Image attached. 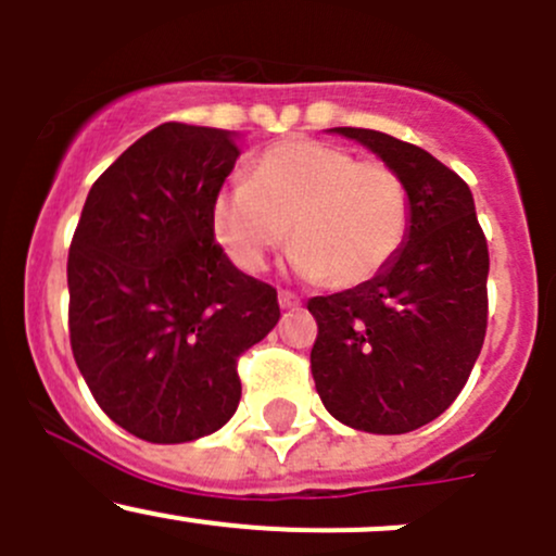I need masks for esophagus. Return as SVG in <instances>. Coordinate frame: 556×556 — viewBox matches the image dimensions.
Here are the masks:
<instances>
[{"mask_svg": "<svg viewBox=\"0 0 556 556\" xmlns=\"http://www.w3.org/2000/svg\"><path fill=\"white\" fill-rule=\"evenodd\" d=\"M279 306H282L285 312H288V309H299L301 301L295 299L293 293H288V290H282V293H279Z\"/></svg>", "mask_w": 556, "mask_h": 556, "instance_id": "esophagus-1", "label": "esophagus"}]
</instances>
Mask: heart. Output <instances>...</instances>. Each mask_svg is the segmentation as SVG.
I'll use <instances>...</instances> for the list:
<instances>
[{
	"label": "heart",
	"mask_w": 556,
	"mask_h": 556,
	"mask_svg": "<svg viewBox=\"0 0 556 556\" xmlns=\"http://www.w3.org/2000/svg\"><path fill=\"white\" fill-rule=\"evenodd\" d=\"M212 231L242 271H263L290 226L295 271L336 290L363 288L395 261L412 206L397 172L319 139L263 150L250 179L212 201Z\"/></svg>",
	"instance_id": "1"
}]
</instances>
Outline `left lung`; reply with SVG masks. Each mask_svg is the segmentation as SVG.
Segmentation results:
<instances>
[{
  "label": "left lung",
  "instance_id": "obj_1",
  "mask_svg": "<svg viewBox=\"0 0 556 556\" xmlns=\"http://www.w3.org/2000/svg\"><path fill=\"white\" fill-rule=\"evenodd\" d=\"M330 131L397 172L412 220L374 282L309 299L314 387L346 428L412 433L452 406L484 344L486 239L470 188L428 150L371 128Z\"/></svg>",
  "mask_w": 556,
  "mask_h": 556
}]
</instances>
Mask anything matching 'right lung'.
I'll list each match as a JSON object with an SVG mask.
<instances>
[{
	"instance_id": "obj_1",
	"label": "right lung",
	"mask_w": 556,
	"mask_h": 556,
	"mask_svg": "<svg viewBox=\"0 0 556 556\" xmlns=\"http://www.w3.org/2000/svg\"><path fill=\"white\" fill-rule=\"evenodd\" d=\"M239 155L233 131L164 123L93 182L72 239V355L106 417L150 444L220 430L242 397L237 357L279 323L277 290L212 231Z\"/></svg>"
}]
</instances>
